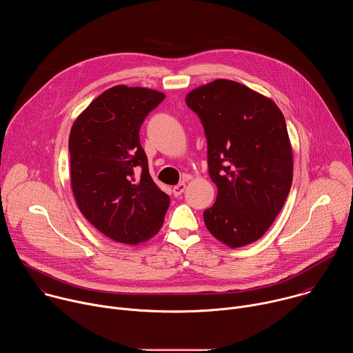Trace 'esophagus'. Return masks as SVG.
<instances>
[{"label": "esophagus", "instance_id": "34e87169", "mask_svg": "<svg viewBox=\"0 0 353 353\" xmlns=\"http://www.w3.org/2000/svg\"><path fill=\"white\" fill-rule=\"evenodd\" d=\"M184 190H185V183H179L177 185H174L173 187V195L174 196H180L183 192H184Z\"/></svg>", "mask_w": 353, "mask_h": 353}]
</instances>
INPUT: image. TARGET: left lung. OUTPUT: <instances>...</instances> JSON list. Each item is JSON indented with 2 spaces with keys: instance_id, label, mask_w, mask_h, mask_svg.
<instances>
[{
  "instance_id": "left-lung-1",
  "label": "left lung",
  "mask_w": 353,
  "mask_h": 353,
  "mask_svg": "<svg viewBox=\"0 0 353 353\" xmlns=\"http://www.w3.org/2000/svg\"><path fill=\"white\" fill-rule=\"evenodd\" d=\"M187 106L198 114L208 142V170L218 187L204 222L219 241L237 248L259 240L290 191L293 152L274 100L234 81L192 89Z\"/></svg>"
}]
</instances>
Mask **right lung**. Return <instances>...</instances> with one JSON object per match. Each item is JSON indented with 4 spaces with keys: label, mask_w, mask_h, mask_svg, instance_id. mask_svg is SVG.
I'll use <instances>...</instances> for the list:
<instances>
[{
    "label": "right lung",
    "mask_w": 353,
    "mask_h": 353,
    "mask_svg": "<svg viewBox=\"0 0 353 353\" xmlns=\"http://www.w3.org/2000/svg\"><path fill=\"white\" fill-rule=\"evenodd\" d=\"M165 93L117 85L77 117L68 141L71 187L82 215L109 239L134 244L155 236L170 198L152 180L139 128Z\"/></svg>",
    "instance_id": "add662e5"
}]
</instances>
